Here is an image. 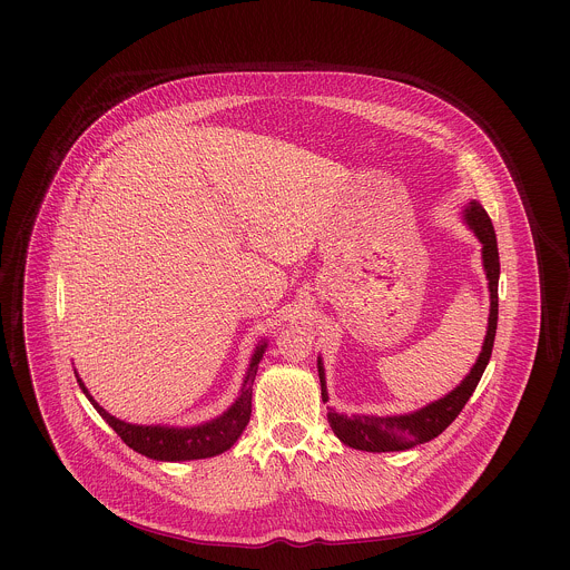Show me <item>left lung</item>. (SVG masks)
Wrapping results in <instances>:
<instances>
[{"mask_svg": "<svg viewBox=\"0 0 570 570\" xmlns=\"http://www.w3.org/2000/svg\"><path fill=\"white\" fill-rule=\"evenodd\" d=\"M465 222L483 244V267L489 279V326L483 351L479 354L476 363L472 365L470 374L461 380L460 386L453 389L449 395L442 400L432 402L416 412L407 414H393V416H346L337 414L335 410L328 407V423L335 435L358 451H370V453H389V451H406L416 444L430 442L435 435L442 434L465 406L470 395L474 393L479 380L483 376L488 367L493 340H495V326H498V277H500V256H498V242H495V230L489 219L488 212L481 207V203L472 200L465 207ZM318 379H321V391H323V402H328L326 393L325 367L323 361L318 358Z\"/></svg>", "mask_w": 570, "mask_h": 570, "instance_id": "left-lung-1", "label": "left lung"}]
</instances>
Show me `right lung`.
Listing matches in <instances>:
<instances>
[{
  "label": "right lung",
  "mask_w": 570,
  "mask_h": 570,
  "mask_svg": "<svg viewBox=\"0 0 570 570\" xmlns=\"http://www.w3.org/2000/svg\"><path fill=\"white\" fill-rule=\"evenodd\" d=\"M267 348V342H263L252 356L247 376L244 380V389L237 397V402L228 407L222 416L205 425L196 428H164V425H132L126 421L115 419L105 407L100 406L85 389L81 379L82 393L91 402V406L100 412V416L109 423L117 435L136 453L158 461H190L214 458L224 451H228L237 438L244 434L245 425L249 423L252 414V384L258 372V363Z\"/></svg>",
  "instance_id": "add662e5"
}]
</instances>
